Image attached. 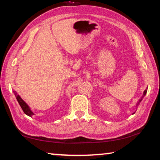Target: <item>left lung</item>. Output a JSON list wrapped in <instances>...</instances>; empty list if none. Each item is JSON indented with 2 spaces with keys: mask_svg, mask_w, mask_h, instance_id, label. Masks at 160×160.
I'll return each mask as SVG.
<instances>
[{
  "mask_svg": "<svg viewBox=\"0 0 160 160\" xmlns=\"http://www.w3.org/2000/svg\"><path fill=\"white\" fill-rule=\"evenodd\" d=\"M146 93H147V90H145L144 91V93H143V96L142 97V98H141V99H140L139 100V102H138V104H137V105H138V104H139V103H140V102H141V101H142V98H143V97H144V96L145 95V94H146Z\"/></svg>",
  "mask_w": 160,
  "mask_h": 160,
  "instance_id": "8db88e82",
  "label": "left lung"
}]
</instances>
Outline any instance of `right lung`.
<instances>
[{
	"instance_id": "obj_1",
	"label": "right lung",
	"mask_w": 160,
	"mask_h": 160,
	"mask_svg": "<svg viewBox=\"0 0 160 160\" xmlns=\"http://www.w3.org/2000/svg\"><path fill=\"white\" fill-rule=\"evenodd\" d=\"M14 93L15 94L16 99H17L19 104L20 105V107L22 108V109L23 110L24 113H25L26 115H28L29 116H32V115H34V113L32 112L30 108H29L28 105L26 104L25 102H24V100H22V99L21 97L18 95V94H17V93H16L15 92H14Z\"/></svg>"
}]
</instances>
